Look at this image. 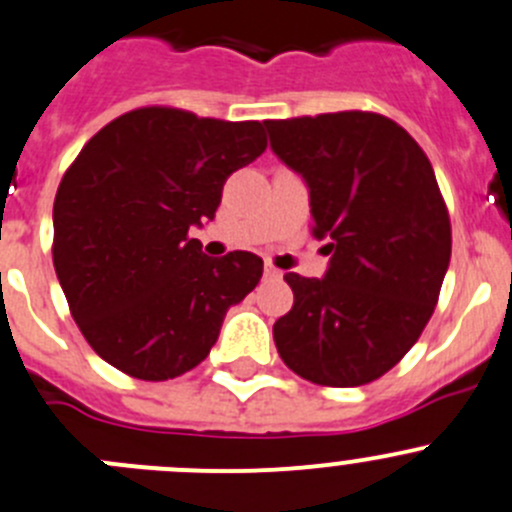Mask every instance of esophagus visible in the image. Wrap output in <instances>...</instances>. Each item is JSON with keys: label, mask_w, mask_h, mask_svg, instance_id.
<instances>
[{"label": "esophagus", "mask_w": 512, "mask_h": 512, "mask_svg": "<svg viewBox=\"0 0 512 512\" xmlns=\"http://www.w3.org/2000/svg\"><path fill=\"white\" fill-rule=\"evenodd\" d=\"M264 274H266V279H281V271L276 269V266H271V264H266Z\"/></svg>", "instance_id": "obj_1"}]
</instances>
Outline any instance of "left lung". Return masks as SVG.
<instances>
[{"label": "left lung", "mask_w": 512, "mask_h": 512, "mask_svg": "<svg viewBox=\"0 0 512 512\" xmlns=\"http://www.w3.org/2000/svg\"><path fill=\"white\" fill-rule=\"evenodd\" d=\"M271 148L304 175L324 279L286 274L294 306L274 324L279 357L321 387H362L420 339L450 266L452 228L425 150L367 110L266 120Z\"/></svg>", "instance_id": "8db88e82"}]
</instances>
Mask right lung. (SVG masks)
<instances>
[{
    "mask_svg": "<svg viewBox=\"0 0 512 512\" xmlns=\"http://www.w3.org/2000/svg\"><path fill=\"white\" fill-rule=\"evenodd\" d=\"M264 150L259 120L148 105L97 130L72 160L52 211V261L72 319L107 364L165 382L208 357L264 261L211 259L191 228L216 216L228 175Z\"/></svg>",
    "mask_w": 512,
    "mask_h": 512,
    "instance_id": "right-lung-1",
    "label": "right lung"
}]
</instances>
